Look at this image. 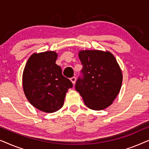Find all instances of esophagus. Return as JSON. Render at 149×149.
I'll use <instances>...</instances> for the list:
<instances>
[{
	"label": "esophagus",
	"mask_w": 149,
	"mask_h": 149,
	"mask_svg": "<svg viewBox=\"0 0 149 149\" xmlns=\"http://www.w3.org/2000/svg\"><path fill=\"white\" fill-rule=\"evenodd\" d=\"M70 81H71V82L72 83V84L74 85L75 82H76V77H72V78H70Z\"/></svg>",
	"instance_id": "34e87169"
}]
</instances>
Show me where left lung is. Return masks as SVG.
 I'll return each mask as SVG.
<instances>
[{
  "instance_id": "8db88e82",
  "label": "left lung",
  "mask_w": 149,
  "mask_h": 149,
  "mask_svg": "<svg viewBox=\"0 0 149 149\" xmlns=\"http://www.w3.org/2000/svg\"><path fill=\"white\" fill-rule=\"evenodd\" d=\"M83 78L77 80L75 89L90 109H107L119 94L123 74L115 56L110 52L81 50L79 52Z\"/></svg>"
}]
</instances>
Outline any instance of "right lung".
Listing matches in <instances>:
<instances>
[{"label": "right lung", "mask_w": 149, "mask_h": 149, "mask_svg": "<svg viewBox=\"0 0 149 149\" xmlns=\"http://www.w3.org/2000/svg\"><path fill=\"white\" fill-rule=\"evenodd\" d=\"M57 58L58 54L52 51L34 53L26 62L22 75L26 98L36 109L48 113L63 107L66 93L72 87L56 64Z\"/></svg>", "instance_id": "add662e5"}]
</instances>
